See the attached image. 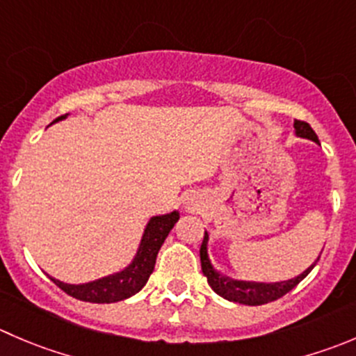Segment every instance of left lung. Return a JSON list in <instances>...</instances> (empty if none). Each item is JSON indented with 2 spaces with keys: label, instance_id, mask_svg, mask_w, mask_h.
Returning <instances> with one entry per match:
<instances>
[{
  "label": "left lung",
  "instance_id": "1",
  "mask_svg": "<svg viewBox=\"0 0 356 356\" xmlns=\"http://www.w3.org/2000/svg\"><path fill=\"white\" fill-rule=\"evenodd\" d=\"M296 136L302 137V139H309L313 143L320 144L318 136L315 134V130L309 127V123L301 122V120H296L294 122ZM207 245H209V234L205 231V236H203L202 247H200V261H202V271L207 277V282L212 287V291L216 294H219L220 298L227 299V301L240 302V305L247 306H261L266 302L277 301V299L284 298L287 292H291L296 285L301 280H305L309 275V271L315 268V264L318 262L316 259L308 270L302 271L299 277L291 278V280L285 282H275V284H262V282H243V280H233V278H227L224 275H220L210 262L209 252H207Z\"/></svg>",
  "mask_w": 356,
  "mask_h": 356
}]
</instances>
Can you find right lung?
Returning a JSON list of instances; mask_svg holds the SVG:
<instances>
[{
	"instance_id": "1",
	"label": "right lung",
	"mask_w": 356,
	"mask_h": 356,
	"mask_svg": "<svg viewBox=\"0 0 356 356\" xmlns=\"http://www.w3.org/2000/svg\"><path fill=\"white\" fill-rule=\"evenodd\" d=\"M65 116H58L55 122L64 120ZM177 220V210H174L170 213H165V216L151 217L146 229H144L143 240H140L136 257H134V261L127 266L125 270L118 271V273H113L109 277L79 285L64 284V282L55 280L51 277L50 280L58 289H62L65 294H69L74 299H79V301L104 305V302H118L123 301V299L132 298L134 294H137L146 285L147 278L153 273L158 250L161 248L165 238L168 236V233H170V229L174 227V224Z\"/></svg>"
}]
</instances>
